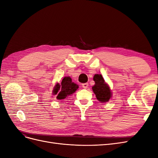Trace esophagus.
Returning a JSON list of instances; mask_svg holds the SVG:
<instances>
[{
  "instance_id": "34e87169",
  "label": "esophagus",
  "mask_w": 158,
  "mask_h": 158,
  "mask_svg": "<svg viewBox=\"0 0 158 158\" xmlns=\"http://www.w3.org/2000/svg\"><path fill=\"white\" fill-rule=\"evenodd\" d=\"M82 85L83 88L85 89V88H87L88 87V83H84V84H82Z\"/></svg>"
}]
</instances>
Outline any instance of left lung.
<instances>
[{
    "label": "left lung",
    "instance_id": "8db88e82",
    "mask_svg": "<svg viewBox=\"0 0 158 158\" xmlns=\"http://www.w3.org/2000/svg\"><path fill=\"white\" fill-rule=\"evenodd\" d=\"M94 80L95 85L92 87V89L97 99L102 103L107 102L112 97V93L109 86L105 82L102 74H95Z\"/></svg>",
    "mask_w": 158,
    "mask_h": 158
}]
</instances>
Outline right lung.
Here are the masks:
<instances>
[{
  "label": "right lung",
  "mask_w": 158,
  "mask_h": 158,
  "mask_svg": "<svg viewBox=\"0 0 158 158\" xmlns=\"http://www.w3.org/2000/svg\"><path fill=\"white\" fill-rule=\"evenodd\" d=\"M78 85L72 82V79L69 77H64L61 81L60 84L57 83L53 88L52 93L56 95L57 99H64L69 95L74 94L77 89Z\"/></svg>",
  "instance_id": "right-lung-1"
}]
</instances>
